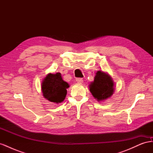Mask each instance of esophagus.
Wrapping results in <instances>:
<instances>
[{
    "mask_svg": "<svg viewBox=\"0 0 153 153\" xmlns=\"http://www.w3.org/2000/svg\"><path fill=\"white\" fill-rule=\"evenodd\" d=\"M76 81L78 84H82V83L84 82V80H83V79L81 78H77L76 79Z\"/></svg>",
    "mask_w": 153,
    "mask_h": 153,
    "instance_id": "34e87169",
    "label": "esophagus"
}]
</instances>
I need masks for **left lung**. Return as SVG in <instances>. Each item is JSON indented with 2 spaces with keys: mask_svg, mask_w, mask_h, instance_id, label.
Wrapping results in <instances>:
<instances>
[{
  "mask_svg": "<svg viewBox=\"0 0 153 153\" xmlns=\"http://www.w3.org/2000/svg\"><path fill=\"white\" fill-rule=\"evenodd\" d=\"M89 91L94 98L98 101L110 98L115 91V84L112 78L107 73L98 71L94 81L89 84Z\"/></svg>",
  "mask_w": 153,
  "mask_h": 153,
  "instance_id": "left-lung-1",
  "label": "left lung"
}]
</instances>
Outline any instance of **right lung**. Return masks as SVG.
<instances>
[{
  "label": "right lung",
  "instance_id": "right-lung-1",
  "mask_svg": "<svg viewBox=\"0 0 153 153\" xmlns=\"http://www.w3.org/2000/svg\"><path fill=\"white\" fill-rule=\"evenodd\" d=\"M69 85L62 78L61 74L48 73L41 83V90L45 99L50 102L61 103L65 99Z\"/></svg>",
  "mask_w": 153,
  "mask_h": 153
}]
</instances>
